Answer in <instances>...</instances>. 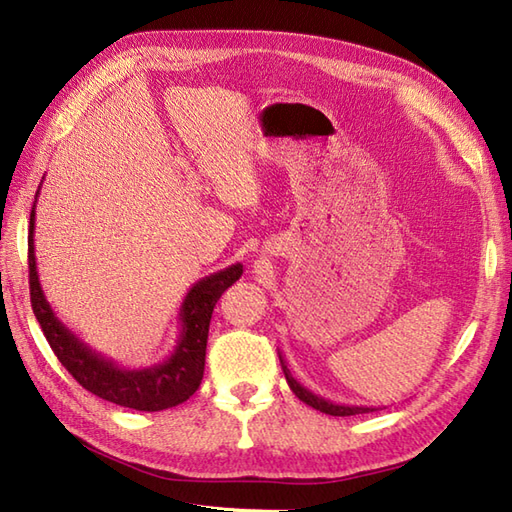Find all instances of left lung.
<instances>
[{"label": "left lung", "mask_w": 512, "mask_h": 512, "mask_svg": "<svg viewBox=\"0 0 512 512\" xmlns=\"http://www.w3.org/2000/svg\"><path fill=\"white\" fill-rule=\"evenodd\" d=\"M279 361H281V369H284V374H286V380H288L290 389L295 391V396H297L299 400L306 402V405H310V407H314V409H319V411H323V413H328V416H356V413H369V411H376L374 407H354V405L350 407V405H336V402H330V400H325V398H321V396H317V394H312L310 389H306V387L297 383V378H292L290 369H288V365L284 363V358H281V354H279Z\"/></svg>", "instance_id": "8db88e82"}]
</instances>
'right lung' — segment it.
<instances>
[{
    "mask_svg": "<svg viewBox=\"0 0 512 512\" xmlns=\"http://www.w3.org/2000/svg\"><path fill=\"white\" fill-rule=\"evenodd\" d=\"M32 237H35V206L30 211L28 228L32 312H35L52 352L57 354L61 365L68 369L76 383L92 391L94 396L136 411H162L176 407L195 394L204 376L206 339H209L213 308L222 292L242 277V264L217 270V273L193 284L180 306V336L167 361L143 369H125L114 363L112 358H105L103 354L94 352L90 345L79 341V336L65 328L57 314L52 312L39 284L35 239Z\"/></svg>",
    "mask_w": 512,
    "mask_h": 512,
    "instance_id": "obj_1",
    "label": "right lung"
}]
</instances>
